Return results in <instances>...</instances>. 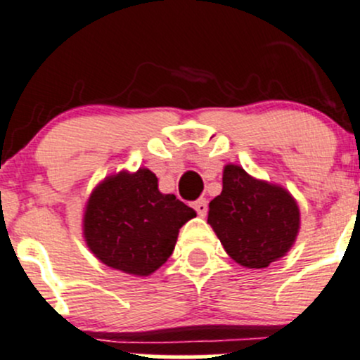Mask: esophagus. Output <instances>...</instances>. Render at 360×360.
Listing matches in <instances>:
<instances>
[{"label": "esophagus", "mask_w": 360, "mask_h": 360, "mask_svg": "<svg viewBox=\"0 0 360 360\" xmlns=\"http://www.w3.org/2000/svg\"><path fill=\"white\" fill-rule=\"evenodd\" d=\"M193 207H195V210H197L198 216L205 217L207 210H209V207H207V200H205V198H198L197 202H193Z\"/></svg>", "instance_id": "obj_1"}]
</instances>
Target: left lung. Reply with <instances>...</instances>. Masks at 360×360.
Instances as JSON below:
<instances>
[{
  "label": "left lung",
  "instance_id": "8db88e82",
  "mask_svg": "<svg viewBox=\"0 0 360 360\" xmlns=\"http://www.w3.org/2000/svg\"><path fill=\"white\" fill-rule=\"evenodd\" d=\"M207 221L231 259L248 268H266L296 240L300 209L284 188L226 165L223 191L209 203Z\"/></svg>",
  "mask_w": 360,
  "mask_h": 360
}]
</instances>
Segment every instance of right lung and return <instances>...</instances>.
Here are the masks:
<instances>
[{
	"label": "right lung",
	"instance_id": "right-lung-1",
	"mask_svg": "<svg viewBox=\"0 0 360 360\" xmlns=\"http://www.w3.org/2000/svg\"><path fill=\"white\" fill-rule=\"evenodd\" d=\"M195 216L176 195L160 193L151 170L139 169L108 177L96 188L86 203L83 233L104 264L146 277L169 259L179 228Z\"/></svg>",
	"mask_w": 360,
	"mask_h": 360
}]
</instances>
